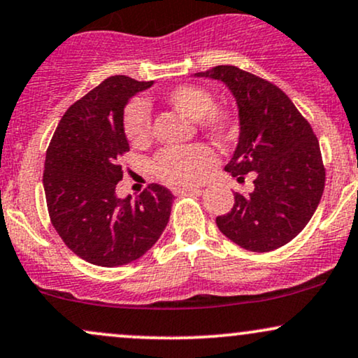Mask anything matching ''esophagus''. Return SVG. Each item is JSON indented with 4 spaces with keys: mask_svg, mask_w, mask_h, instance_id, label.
Listing matches in <instances>:
<instances>
[{
    "mask_svg": "<svg viewBox=\"0 0 358 358\" xmlns=\"http://www.w3.org/2000/svg\"><path fill=\"white\" fill-rule=\"evenodd\" d=\"M200 187H185V188H173L175 195H180V193H200Z\"/></svg>",
    "mask_w": 358,
    "mask_h": 358,
    "instance_id": "obj_1",
    "label": "esophagus"
}]
</instances>
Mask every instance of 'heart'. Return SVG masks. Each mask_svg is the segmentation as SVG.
<instances>
[{"instance_id":"b5f03b06","label":"heart","mask_w":358,"mask_h":358,"mask_svg":"<svg viewBox=\"0 0 358 358\" xmlns=\"http://www.w3.org/2000/svg\"><path fill=\"white\" fill-rule=\"evenodd\" d=\"M163 101L185 118L195 120V127L220 145H230L240 133L236 111L215 106L213 93L200 85H178L163 94ZM123 133L136 148L152 141L148 106L141 100H131L123 110ZM215 155L206 145L195 143L183 148H166L157 155L153 171L158 180L176 188L193 187L201 182L213 165Z\"/></svg>"}]
</instances>
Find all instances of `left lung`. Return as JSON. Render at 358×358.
Masks as SVG:
<instances>
[{"label":"left lung","instance_id":"1","mask_svg":"<svg viewBox=\"0 0 358 358\" xmlns=\"http://www.w3.org/2000/svg\"><path fill=\"white\" fill-rule=\"evenodd\" d=\"M220 80L234 93L240 115V140L227 171L253 190L235 193L227 215L217 217L220 231L252 252L277 250L310 222L325 187L320 145L307 118L277 85L231 64L196 73Z\"/></svg>","mask_w":358,"mask_h":358}]
</instances>
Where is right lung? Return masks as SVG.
<instances>
[{
    "label": "right lung",
    "instance_id": "right-lung-1",
    "mask_svg": "<svg viewBox=\"0 0 358 358\" xmlns=\"http://www.w3.org/2000/svg\"><path fill=\"white\" fill-rule=\"evenodd\" d=\"M153 81L116 75L75 101L46 150L43 187L50 220L75 255L98 266L145 255L165 230L173 195L158 183L136 196H116L122 158L130 152L123 108Z\"/></svg>",
    "mask_w": 358,
    "mask_h": 358
}]
</instances>
